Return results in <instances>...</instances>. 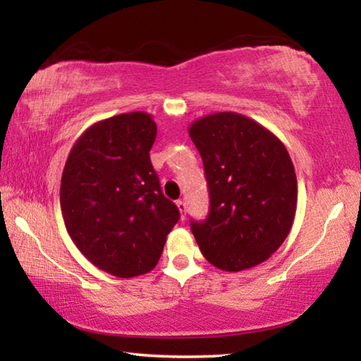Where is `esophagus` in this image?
<instances>
[{
	"label": "esophagus",
	"instance_id": "34e87169",
	"mask_svg": "<svg viewBox=\"0 0 361 361\" xmlns=\"http://www.w3.org/2000/svg\"><path fill=\"white\" fill-rule=\"evenodd\" d=\"M176 207H178V210H180L181 219H185V216H186V204L183 202V200H178V202H176Z\"/></svg>",
	"mask_w": 361,
	"mask_h": 361
}]
</instances>
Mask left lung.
Instances as JSON below:
<instances>
[{
  "label": "left lung",
  "instance_id": "8db88e82",
  "mask_svg": "<svg viewBox=\"0 0 361 361\" xmlns=\"http://www.w3.org/2000/svg\"><path fill=\"white\" fill-rule=\"evenodd\" d=\"M204 162L210 207L191 231L205 259L239 272L266 261L290 234L298 181L285 145L247 116L224 111L189 127Z\"/></svg>",
  "mask_w": 361,
  "mask_h": 361
}]
</instances>
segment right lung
<instances>
[{"mask_svg": "<svg viewBox=\"0 0 361 361\" xmlns=\"http://www.w3.org/2000/svg\"><path fill=\"white\" fill-rule=\"evenodd\" d=\"M156 133L148 113L118 114L90 126L66 159L60 185L66 231L85 258L114 277L152 271L180 219L149 159Z\"/></svg>", "mask_w": 361, "mask_h": 361, "instance_id": "1", "label": "right lung"}]
</instances>
